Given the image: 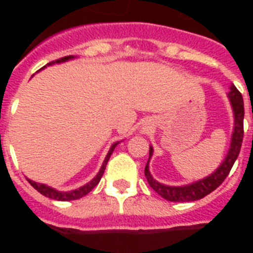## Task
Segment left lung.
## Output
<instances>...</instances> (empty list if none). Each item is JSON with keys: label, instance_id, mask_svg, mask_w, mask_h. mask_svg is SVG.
I'll return each instance as SVG.
<instances>
[{"label": "left lung", "instance_id": "obj_1", "mask_svg": "<svg viewBox=\"0 0 253 253\" xmlns=\"http://www.w3.org/2000/svg\"><path fill=\"white\" fill-rule=\"evenodd\" d=\"M229 100H231L232 107L234 111V131L232 135V143L231 148L228 151L227 157L223 161V163L218 167L215 172H213L211 175L208 177L203 178L200 181H196L194 184L186 185V186H167V185H162L160 182L154 180L149 173V166L148 162L144 169V175H146L147 181H148L149 186L158 194L162 196L163 199H166L169 202H177V203H186V202H195V200H200L204 196L209 195L211 191L216 189L218 186L222 185L223 181L225 180L229 172H231L232 167H233L234 162H236L238 154H240L241 146H242L243 140V118H245V106H243V97L242 93L237 90V87L234 84L231 86V91L228 93ZM153 154V149L152 147L149 148V158Z\"/></svg>", "mask_w": 253, "mask_h": 253}]
</instances>
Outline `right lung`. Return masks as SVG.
<instances>
[{
	"label": "right lung",
	"instance_id": "right-lung-1",
	"mask_svg": "<svg viewBox=\"0 0 253 253\" xmlns=\"http://www.w3.org/2000/svg\"><path fill=\"white\" fill-rule=\"evenodd\" d=\"M73 55H67V57H63V58H59V59H55L53 60V62H50V63H48L46 66H50V64H54V63H62V62H66V60L68 59H72ZM45 67V66H44ZM116 144L118 143H115V144H113L110 148V151H109V153H107L106 158H105L104 163H102L101 166V169L99 171V173L96 175V177L93 178L92 181H90L88 184H86L84 186L80 187V189L77 190H73V191H68V193H62V191H58V190H54L51 189V187L46 186V185H43V184H38V182H35V181H31L29 180V184L31 185V186L34 187L35 190H38L42 195L46 196V198H50V199H54V200H60V202H69V200H77V199L82 198V196L87 195V194L90 193L91 190L93 189V187L96 186V185L99 184L100 180H101L102 175H104V171L105 169H106V163L107 161H109V158H110L111 153H113V151L115 149Z\"/></svg>",
	"mask_w": 253,
	"mask_h": 253
}]
</instances>
